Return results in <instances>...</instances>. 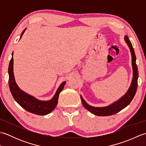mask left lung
I'll return each instance as SVG.
<instances>
[{
  "instance_id": "left-lung-1",
  "label": "left lung",
  "mask_w": 146,
  "mask_h": 146,
  "mask_svg": "<svg viewBox=\"0 0 146 146\" xmlns=\"http://www.w3.org/2000/svg\"><path fill=\"white\" fill-rule=\"evenodd\" d=\"M125 41L129 46L132 55V64L133 68V75H134V76H133L131 85L125 95H123L122 98L119 99L118 101L115 102V103L109 105V106L105 107H95L90 106V105L86 104L85 101L83 100L82 96H80L83 106L88 110L90 111V112L95 115L108 116L117 113L120 110H122L123 108L126 107L128 105H129V104L131 103L133 98L134 97L135 95L137 88V80L139 76L137 66L135 63L136 57L134 48L132 47V43L130 41L127 36H125Z\"/></svg>"
}]
</instances>
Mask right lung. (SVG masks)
Returning a JSON list of instances; mask_svg holds the SVG:
<instances>
[{
    "label": "right lung",
    "instance_id": "obj_1",
    "mask_svg": "<svg viewBox=\"0 0 146 146\" xmlns=\"http://www.w3.org/2000/svg\"><path fill=\"white\" fill-rule=\"evenodd\" d=\"M26 29L23 31L22 33L21 38L23 36L24 33L25 32ZM13 56H12L11 60L9 63V85L10 91L12 97H14V100L16 101L19 105L24 108L29 112L35 113L39 115H47L54 109V108L57 105L58 102V97L60 92L63 90V88L66 83V82H64L61 83L59 86L56 92L51 100L49 101H40L37 100L35 97L26 94L25 92L22 91L18 87L16 83L15 82L14 72H13Z\"/></svg>",
    "mask_w": 146,
    "mask_h": 146
}]
</instances>
